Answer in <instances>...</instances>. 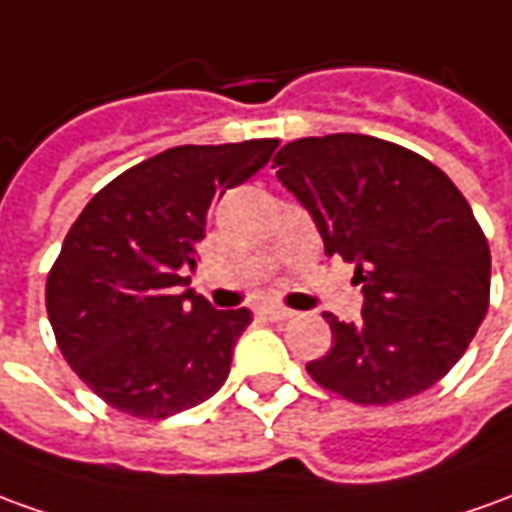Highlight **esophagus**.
Masks as SVG:
<instances>
[{
  "mask_svg": "<svg viewBox=\"0 0 512 512\" xmlns=\"http://www.w3.org/2000/svg\"><path fill=\"white\" fill-rule=\"evenodd\" d=\"M257 316H263L266 321H285V318H291L293 313L288 307H280V305H266L257 310Z\"/></svg>",
  "mask_w": 512,
  "mask_h": 512,
  "instance_id": "34e87169",
  "label": "esophagus"
}]
</instances>
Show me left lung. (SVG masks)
<instances>
[{"label": "left lung", "instance_id": "obj_1", "mask_svg": "<svg viewBox=\"0 0 512 512\" xmlns=\"http://www.w3.org/2000/svg\"><path fill=\"white\" fill-rule=\"evenodd\" d=\"M274 169L363 285L355 324L324 313L332 346L307 374L357 405L432 388L488 313L491 249L466 196L427 157L355 132L291 141Z\"/></svg>", "mask_w": 512, "mask_h": 512}]
</instances>
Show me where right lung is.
<instances>
[{
	"label": "right lung",
	"instance_id": "1",
	"mask_svg": "<svg viewBox=\"0 0 512 512\" xmlns=\"http://www.w3.org/2000/svg\"><path fill=\"white\" fill-rule=\"evenodd\" d=\"M277 138L174 146L85 205L46 277L57 346L91 391L127 416L169 418L210 399L252 324L188 288L207 210L266 166Z\"/></svg>",
	"mask_w": 512,
	"mask_h": 512
}]
</instances>
